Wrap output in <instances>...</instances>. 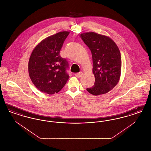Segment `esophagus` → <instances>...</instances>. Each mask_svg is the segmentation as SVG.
Wrapping results in <instances>:
<instances>
[{"label":"esophagus","mask_w":151,"mask_h":151,"mask_svg":"<svg viewBox=\"0 0 151 151\" xmlns=\"http://www.w3.org/2000/svg\"><path fill=\"white\" fill-rule=\"evenodd\" d=\"M83 75V72H80L75 74V76L77 78H80Z\"/></svg>","instance_id":"obj_1"}]
</instances>
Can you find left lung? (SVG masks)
I'll return each mask as SVG.
<instances>
[{
    "label": "left lung",
    "instance_id": "left-lung-1",
    "mask_svg": "<svg viewBox=\"0 0 151 151\" xmlns=\"http://www.w3.org/2000/svg\"><path fill=\"white\" fill-rule=\"evenodd\" d=\"M80 37L89 48L93 60L94 85L86 90L94 96L106 93L116 86L120 79L122 67L120 51L108 36L92 32L82 33Z\"/></svg>",
    "mask_w": 151,
    "mask_h": 151
}]
</instances>
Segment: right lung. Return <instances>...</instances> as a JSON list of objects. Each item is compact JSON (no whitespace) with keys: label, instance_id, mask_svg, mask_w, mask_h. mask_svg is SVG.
I'll return each instance as SVG.
<instances>
[{"label":"right lung","instance_id":"obj_1","mask_svg":"<svg viewBox=\"0 0 151 151\" xmlns=\"http://www.w3.org/2000/svg\"><path fill=\"white\" fill-rule=\"evenodd\" d=\"M70 32L63 31L47 37L32 51L28 63V72L32 83L41 92L53 94L66 84L69 75L68 62L59 52Z\"/></svg>","mask_w":151,"mask_h":151}]
</instances>
